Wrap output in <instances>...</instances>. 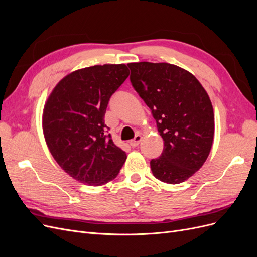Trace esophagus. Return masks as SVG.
Wrapping results in <instances>:
<instances>
[{"mask_svg": "<svg viewBox=\"0 0 257 257\" xmlns=\"http://www.w3.org/2000/svg\"><path fill=\"white\" fill-rule=\"evenodd\" d=\"M142 139H143V137H142L141 135H136L135 138L132 139V141L130 142V145H131L132 147H133V148H135V147H137L139 144H141Z\"/></svg>", "mask_w": 257, "mask_h": 257, "instance_id": "1", "label": "esophagus"}]
</instances>
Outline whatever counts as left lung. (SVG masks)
Returning <instances> with one entry per match:
<instances>
[{"label":"left lung","mask_w":257,"mask_h":257,"mask_svg":"<svg viewBox=\"0 0 257 257\" xmlns=\"http://www.w3.org/2000/svg\"><path fill=\"white\" fill-rule=\"evenodd\" d=\"M135 91L150 108L164 149L150 162L162 182L181 183L204 165L214 136V113L203 85L190 72L169 63H128Z\"/></svg>","instance_id":"obj_1"}]
</instances>
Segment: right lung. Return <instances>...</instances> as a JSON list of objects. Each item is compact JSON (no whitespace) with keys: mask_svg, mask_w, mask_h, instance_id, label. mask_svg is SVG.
Returning a JSON list of instances; mask_svg holds the SVG:
<instances>
[{"mask_svg":"<svg viewBox=\"0 0 257 257\" xmlns=\"http://www.w3.org/2000/svg\"><path fill=\"white\" fill-rule=\"evenodd\" d=\"M130 75L125 64L84 67L65 76L44 107L43 131L59 166L75 180L103 185L118 176L126 154L106 134L104 116Z\"/></svg>","mask_w":257,"mask_h":257,"instance_id":"add662e5","label":"right lung"}]
</instances>
